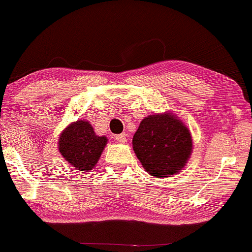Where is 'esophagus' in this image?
I'll use <instances>...</instances> for the list:
<instances>
[{
	"mask_svg": "<svg viewBox=\"0 0 252 252\" xmlns=\"http://www.w3.org/2000/svg\"><path fill=\"white\" fill-rule=\"evenodd\" d=\"M115 140L117 141V142H120V143H125L127 137H126V134L125 133H122V134H117V135L115 136Z\"/></svg>",
	"mask_w": 252,
	"mask_h": 252,
	"instance_id": "obj_1",
	"label": "esophagus"
}]
</instances>
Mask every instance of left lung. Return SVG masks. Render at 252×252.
Masks as SVG:
<instances>
[{
    "instance_id": "1",
    "label": "left lung",
    "mask_w": 252,
    "mask_h": 252,
    "mask_svg": "<svg viewBox=\"0 0 252 252\" xmlns=\"http://www.w3.org/2000/svg\"><path fill=\"white\" fill-rule=\"evenodd\" d=\"M187 127L172 115H151L133 136V149L148 173L158 178L178 173L191 154Z\"/></svg>"
}]
</instances>
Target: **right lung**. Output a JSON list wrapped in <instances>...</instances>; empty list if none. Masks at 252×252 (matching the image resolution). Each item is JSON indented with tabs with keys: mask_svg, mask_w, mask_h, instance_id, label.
Here are the masks:
<instances>
[{
	"mask_svg": "<svg viewBox=\"0 0 252 252\" xmlns=\"http://www.w3.org/2000/svg\"><path fill=\"white\" fill-rule=\"evenodd\" d=\"M105 136H97L86 120L71 124L61 134L60 153L73 167L88 172L95 166L106 144Z\"/></svg>",
	"mask_w": 252,
	"mask_h": 252,
	"instance_id": "obj_1",
	"label": "right lung"
}]
</instances>
